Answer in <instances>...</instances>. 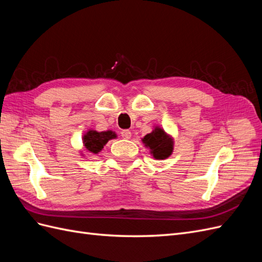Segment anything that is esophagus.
<instances>
[{"label": "esophagus", "instance_id": "obj_1", "mask_svg": "<svg viewBox=\"0 0 262 262\" xmlns=\"http://www.w3.org/2000/svg\"><path fill=\"white\" fill-rule=\"evenodd\" d=\"M120 133H121V137L123 139H130L131 138V131L130 130H122Z\"/></svg>", "mask_w": 262, "mask_h": 262}]
</instances>
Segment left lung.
<instances>
[{
  "label": "left lung",
  "mask_w": 262,
  "mask_h": 262,
  "mask_svg": "<svg viewBox=\"0 0 262 262\" xmlns=\"http://www.w3.org/2000/svg\"><path fill=\"white\" fill-rule=\"evenodd\" d=\"M143 143L150 148V153L156 160L167 158L172 152V141L162 129L156 128L152 133H148L143 139Z\"/></svg>",
  "instance_id": "obj_1"
}]
</instances>
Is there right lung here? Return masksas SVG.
<instances>
[{"label":"right lung","instance_id":"add662e5","mask_svg":"<svg viewBox=\"0 0 262 262\" xmlns=\"http://www.w3.org/2000/svg\"><path fill=\"white\" fill-rule=\"evenodd\" d=\"M116 134L112 131L106 132H96V131H89L84 136V145L86 149H89L91 153L97 154L100 152L101 148L107 143L109 140L115 139Z\"/></svg>","mask_w":262,"mask_h":262}]
</instances>
